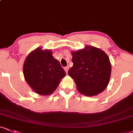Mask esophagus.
Returning <instances> with one entry per match:
<instances>
[{
  "label": "esophagus",
  "mask_w": 133,
  "mask_h": 133,
  "mask_svg": "<svg viewBox=\"0 0 133 133\" xmlns=\"http://www.w3.org/2000/svg\"><path fill=\"white\" fill-rule=\"evenodd\" d=\"M68 69H69V66H66L64 67V70H65V71H66V73H68Z\"/></svg>",
  "instance_id": "1"
}]
</instances>
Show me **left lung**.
Here are the masks:
<instances>
[{"label":"left lung","instance_id":"8db88e82","mask_svg":"<svg viewBox=\"0 0 133 133\" xmlns=\"http://www.w3.org/2000/svg\"><path fill=\"white\" fill-rule=\"evenodd\" d=\"M73 65L68 75L75 80L77 89L85 96H92L104 91L110 78L111 63L108 55L93 46L72 52Z\"/></svg>","mask_w":133,"mask_h":133}]
</instances>
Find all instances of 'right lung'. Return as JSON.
Instances as JSON below:
<instances>
[{"instance_id": "right-lung-1", "label": "right lung", "mask_w": 133, "mask_h": 133, "mask_svg": "<svg viewBox=\"0 0 133 133\" xmlns=\"http://www.w3.org/2000/svg\"><path fill=\"white\" fill-rule=\"evenodd\" d=\"M25 80L37 94L47 96L57 89L66 73L50 50L41 47L28 55L23 65Z\"/></svg>"}]
</instances>
